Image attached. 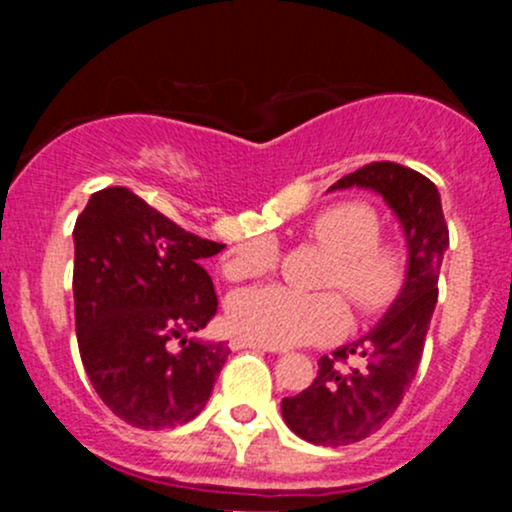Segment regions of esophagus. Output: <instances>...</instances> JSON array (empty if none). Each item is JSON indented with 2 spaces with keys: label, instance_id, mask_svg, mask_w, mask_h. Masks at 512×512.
Returning <instances> with one entry per match:
<instances>
[{
  "label": "esophagus",
  "instance_id": "esophagus-1",
  "mask_svg": "<svg viewBox=\"0 0 512 512\" xmlns=\"http://www.w3.org/2000/svg\"><path fill=\"white\" fill-rule=\"evenodd\" d=\"M230 347L232 349H257V352H277L275 347H267V344L252 342V339H245V337L230 339Z\"/></svg>",
  "mask_w": 512,
  "mask_h": 512
}]
</instances>
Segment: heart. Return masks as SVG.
Listing matches in <instances>:
<instances>
[{"label": "heart", "mask_w": 512, "mask_h": 512, "mask_svg": "<svg viewBox=\"0 0 512 512\" xmlns=\"http://www.w3.org/2000/svg\"><path fill=\"white\" fill-rule=\"evenodd\" d=\"M309 237L329 252L327 285L339 287L359 312L389 307L404 285V260L379 242V218L364 203H339L322 210L307 227ZM277 265L272 240H247L225 262L230 280H250ZM227 322L240 337L267 347L332 342L347 329V307L332 292L299 294L267 285L235 292L227 302Z\"/></svg>", "instance_id": "b5f03b06"}]
</instances>
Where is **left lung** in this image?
I'll return each mask as SVG.
<instances>
[{"instance_id": "obj_1", "label": "left lung", "mask_w": 512, "mask_h": 512, "mask_svg": "<svg viewBox=\"0 0 512 512\" xmlns=\"http://www.w3.org/2000/svg\"><path fill=\"white\" fill-rule=\"evenodd\" d=\"M364 188L381 195L406 242V275L384 317L361 339L319 359L317 379L282 399V418L299 438L317 446H349L384 426L414 381L438 299V272L448 250L441 193L426 175L399 163H371L329 188ZM354 353L360 366L337 360Z\"/></svg>"}]
</instances>
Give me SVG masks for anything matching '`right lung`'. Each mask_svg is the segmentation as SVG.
I'll use <instances>...</instances> for the list:
<instances>
[{
	"label": "right lung",
	"mask_w": 512,
	"mask_h": 512,
	"mask_svg": "<svg viewBox=\"0 0 512 512\" xmlns=\"http://www.w3.org/2000/svg\"><path fill=\"white\" fill-rule=\"evenodd\" d=\"M223 247L170 223L128 188L98 190L76 220L81 361L103 404L131 426L173 428L208 404L230 347L190 334L218 312L203 260Z\"/></svg>",
	"instance_id": "obj_1"
}]
</instances>
